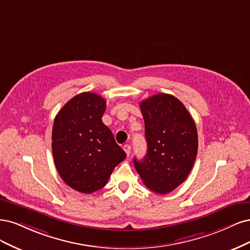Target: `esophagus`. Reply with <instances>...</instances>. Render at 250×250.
Wrapping results in <instances>:
<instances>
[{
  "mask_svg": "<svg viewBox=\"0 0 250 250\" xmlns=\"http://www.w3.org/2000/svg\"><path fill=\"white\" fill-rule=\"evenodd\" d=\"M124 150L125 151V154L127 156H130V154H131V146H128V144H125V146H124Z\"/></svg>",
  "mask_w": 250,
  "mask_h": 250,
  "instance_id": "1",
  "label": "esophagus"
}]
</instances>
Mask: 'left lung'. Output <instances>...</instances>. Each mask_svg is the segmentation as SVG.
Listing matches in <instances>:
<instances>
[{
  "label": "left lung",
  "instance_id": "8db88e82",
  "mask_svg": "<svg viewBox=\"0 0 250 250\" xmlns=\"http://www.w3.org/2000/svg\"><path fill=\"white\" fill-rule=\"evenodd\" d=\"M146 124L147 152L134 158L137 172L146 186L167 194L188 178L198 147L194 120L173 95L159 93L140 103Z\"/></svg>",
  "mask_w": 250,
  "mask_h": 250
}]
</instances>
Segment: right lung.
<instances>
[{
    "label": "right lung",
    "mask_w": 250,
    "mask_h": 250,
    "mask_svg": "<svg viewBox=\"0 0 250 250\" xmlns=\"http://www.w3.org/2000/svg\"><path fill=\"white\" fill-rule=\"evenodd\" d=\"M106 100L83 92L68 101L56 115L52 151L61 179L72 189L89 194L106 186L125 152L115 142L102 117Z\"/></svg>",
    "instance_id": "obj_1"
}]
</instances>
